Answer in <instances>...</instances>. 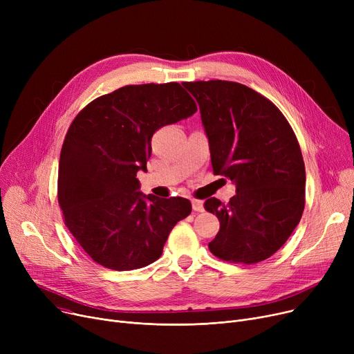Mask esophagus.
<instances>
[{
  "label": "esophagus",
  "instance_id": "34e87169",
  "mask_svg": "<svg viewBox=\"0 0 354 354\" xmlns=\"http://www.w3.org/2000/svg\"><path fill=\"white\" fill-rule=\"evenodd\" d=\"M192 209L196 212H202L203 211V202L199 199H192Z\"/></svg>",
  "mask_w": 354,
  "mask_h": 354
}]
</instances>
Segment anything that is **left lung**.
Returning a JSON list of instances; mask_svg holds the SVG:
<instances>
[{
	"instance_id": "obj_1",
	"label": "left lung",
	"mask_w": 354,
	"mask_h": 354,
	"mask_svg": "<svg viewBox=\"0 0 354 354\" xmlns=\"http://www.w3.org/2000/svg\"><path fill=\"white\" fill-rule=\"evenodd\" d=\"M201 110L215 175L231 179L228 203L205 201L219 219L208 244L224 261L255 264L280 250L306 203V167L292 129L278 107L235 82H185Z\"/></svg>"
}]
</instances>
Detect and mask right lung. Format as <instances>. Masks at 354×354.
Here are the masks:
<instances>
[{
	"label": "right lung",
	"mask_w": 354,
	"mask_h": 354,
	"mask_svg": "<svg viewBox=\"0 0 354 354\" xmlns=\"http://www.w3.org/2000/svg\"><path fill=\"white\" fill-rule=\"evenodd\" d=\"M196 103L179 83L132 84L88 103L70 124L59 163L64 224L93 261L115 271L146 267L162 255L188 199L139 191L158 129L192 116Z\"/></svg>",
	"instance_id": "add662e5"
}]
</instances>
